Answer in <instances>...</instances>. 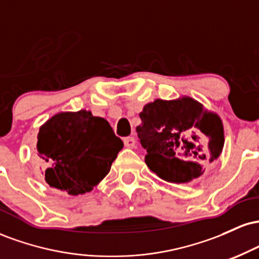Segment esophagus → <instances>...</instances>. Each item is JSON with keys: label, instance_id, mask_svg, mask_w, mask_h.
<instances>
[{"label": "esophagus", "instance_id": "34e87169", "mask_svg": "<svg viewBox=\"0 0 259 259\" xmlns=\"http://www.w3.org/2000/svg\"><path fill=\"white\" fill-rule=\"evenodd\" d=\"M124 145H125V147H129V148H133L135 146V139L132 138V136H127V138H124Z\"/></svg>", "mask_w": 259, "mask_h": 259}]
</instances>
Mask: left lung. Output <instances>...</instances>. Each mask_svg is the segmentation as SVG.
Wrapping results in <instances>:
<instances>
[{
	"label": "left lung",
	"instance_id": "1",
	"mask_svg": "<svg viewBox=\"0 0 259 259\" xmlns=\"http://www.w3.org/2000/svg\"><path fill=\"white\" fill-rule=\"evenodd\" d=\"M140 118L136 133L147 152L145 162L160 179L190 183L221 156L224 146L221 117L191 97L154 100L144 107Z\"/></svg>",
	"mask_w": 259,
	"mask_h": 259
}]
</instances>
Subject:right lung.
<instances>
[{"label": "right lung", "mask_w": 259, "mask_h": 259, "mask_svg": "<svg viewBox=\"0 0 259 259\" xmlns=\"http://www.w3.org/2000/svg\"><path fill=\"white\" fill-rule=\"evenodd\" d=\"M123 146L108 121L81 109L50 118L40 126L36 147L46 183L78 196L90 192L109 173Z\"/></svg>", "instance_id": "add662e5"}]
</instances>
